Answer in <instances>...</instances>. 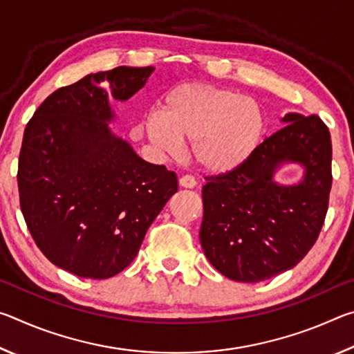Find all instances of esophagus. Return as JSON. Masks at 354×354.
Instances as JSON below:
<instances>
[{
    "label": "esophagus",
    "instance_id": "1",
    "mask_svg": "<svg viewBox=\"0 0 354 354\" xmlns=\"http://www.w3.org/2000/svg\"><path fill=\"white\" fill-rule=\"evenodd\" d=\"M179 185H181V187H185V189H194L196 185V181H195L194 176L184 175V176L179 178Z\"/></svg>",
    "mask_w": 354,
    "mask_h": 354
}]
</instances>
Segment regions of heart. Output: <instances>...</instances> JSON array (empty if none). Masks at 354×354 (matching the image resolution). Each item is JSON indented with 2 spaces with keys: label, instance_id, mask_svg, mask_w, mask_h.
Returning <instances> with one entry per match:
<instances>
[{
  "label": "heart",
  "instance_id": "heart-1",
  "mask_svg": "<svg viewBox=\"0 0 354 354\" xmlns=\"http://www.w3.org/2000/svg\"><path fill=\"white\" fill-rule=\"evenodd\" d=\"M142 127L160 153L178 154L183 142H192L203 169L226 173L254 154L266 122L253 98L207 84H184L167 95L162 111L148 113Z\"/></svg>",
  "mask_w": 354,
  "mask_h": 354
}]
</instances>
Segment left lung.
<instances>
[{
  "label": "left lung",
  "mask_w": 354,
  "mask_h": 354,
  "mask_svg": "<svg viewBox=\"0 0 354 354\" xmlns=\"http://www.w3.org/2000/svg\"><path fill=\"white\" fill-rule=\"evenodd\" d=\"M236 170L206 176L200 242L226 278L259 283L290 270L308 254L325 223L331 190V136L320 117L287 113ZM298 162L304 181L279 186L277 167Z\"/></svg>",
  "instance_id": "obj_1"
}]
</instances>
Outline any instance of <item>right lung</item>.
Segmentation results:
<instances>
[{
  "label": "right lung",
  "mask_w": 354,
  "mask_h": 354,
  "mask_svg": "<svg viewBox=\"0 0 354 354\" xmlns=\"http://www.w3.org/2000/svg\"><path fill=\"white\" fill-rule=\"evenodd\" d=\"M153 67H117L53 92L29 120L19 159L20 207L41 253L81 278L106 279L139 253L178 190L175 171L111 133L109 95L124 101Z\"/></svg>",
  "instance_id": "add662e5"
}]
</instances>
